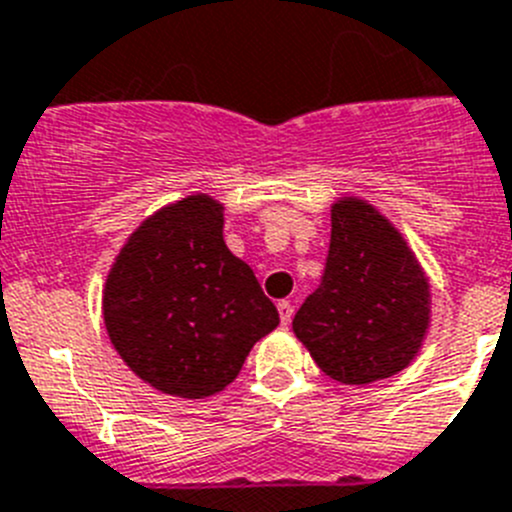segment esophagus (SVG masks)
Here are the masks:
<instances>
[{"label":"esophagus","mask_w":512,"mask_h":512,"mask_svg":"<svg viewBox=\"0 0 512 512\" xmlns=\"http://www.w3.org/2000/svg\"><path fill=\"white\" fill-rule=\"evenodd\" d=\"M278 313H280V321H283V324L288 326L290 321H293V303H290V301H280L278 303Z\"/></svg>","instance_id":"34e87169"}]
</instances>
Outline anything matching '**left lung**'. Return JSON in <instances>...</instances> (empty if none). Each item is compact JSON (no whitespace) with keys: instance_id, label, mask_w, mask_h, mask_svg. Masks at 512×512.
<instances>
[{"instance_id":"left-lung-1","label":"left lung","mask_w":512,"mask_h":512,"mask_svg":"<svg viewBox=\"0 0 512 512\" xmlns=\"http://www.w3.org/2000/svg\"><path fill=\"white\" fill-rule=\"evenodd\" d=\"M428 326V283L405 239L359 199L331 209L321 285L293 331L316 365L344 385L385 380L416 357Z\"/></svg>"}]
</instances>
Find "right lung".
<instances>
[{"mask_svg": "<svg viewBox=\"0 0 512 512\" xmlns=\"http://www.w3.org/2000/svg\"><path fill=\"white\" fill-rule=\"evenodd\" d=\"M222 227V204L188 196L142 222L109 270V339L137 377L168 395L224 390L252 344L280 324L250 265L224 245Z\"/></svg>", "mask_w": 512, "mask_h": 512, "instance_id": "right-lung-1", "label": "right lung"}]
</instances>
